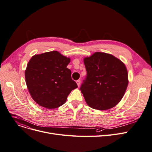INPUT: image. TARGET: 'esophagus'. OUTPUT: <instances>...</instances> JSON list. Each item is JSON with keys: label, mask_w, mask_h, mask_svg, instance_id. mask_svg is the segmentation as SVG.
<instances>
[{"label": "esophagus", "mask_w": 152, "mask_h": 152, "mask_svg": "<svg viewBox=\"0 0 152 152\" xmlns=\"http://www.w3.org/2000/svg\"><path fill=\"white\" fill-rule=\"evenodd\" d=\"M76 83H77L78 87H79V86H80V80H79V79L77 80H76Z\"/></svg>", "instance_id": "1"}]
</instances>
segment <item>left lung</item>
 <instances>
[{
    "label": "left lung",
    "mask_w": 152,
    "mask_h": 152,
    "mask_svg": "<svg viewBox=\"0 0 152 152\" xmlns=\"http://www.w3.org/2000/svg\"><path fill=\"white\" fill-rule=\"evenodd\" d=\"M87 76L80 87L87 104L98 110L116 106L126 90L128 72L123 62L113 55L95 53L84 59Z\"/></svg>",
    "instance_id": "1"
}]
</instances>
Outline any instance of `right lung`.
Here are the masks:
<instances>
[{"label": "right lung", "instance_id": "right-lung-1", "mask_svg": "<svg viewBox=\"0 0 152 152\" xmlns=\"http://www.w3.org/2000/svg\"><path fill=\"white\" fill-rule=\"evenodd\" d=\"M70 62L57 51L35 55L30 60L25 79L30 95L39 106L54 109L63 105L73 90L77 87L66 68Z\"/></svg>", "mask_w": 152, "mask_h": 152}]
</instances>
